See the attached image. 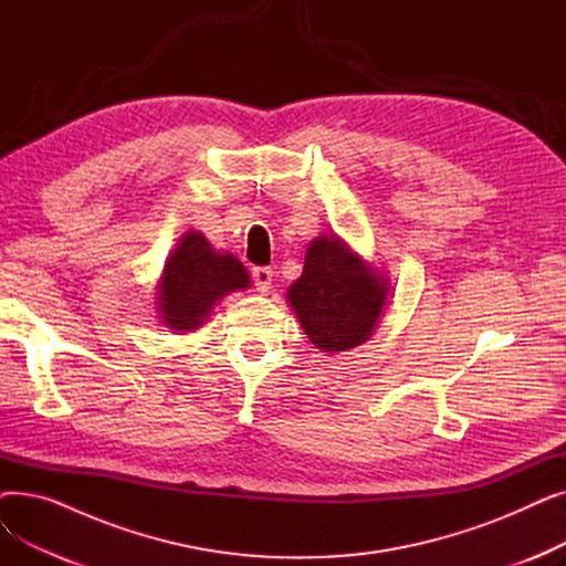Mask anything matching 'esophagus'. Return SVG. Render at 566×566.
<instances>
[{
    "mask_svg": "<svg viewBox=\"0 0 566 566\" xmlns=\"http://www.w3.org/2000/svg\"><path fill=\"white\" fill-rule=\"evenodd\" d=\"M252 280H254V286L256 291H268L271 289V282H273V271L268 265H256L252 268Z\"/></svg>",
    "mask_w": 566,
    "mask_h": 566,
    "instance_id": "esophagus-1",
    "label": "esophagus"
}]
</instances>
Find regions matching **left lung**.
Here are the masks:
<instances>
[{"label": "left lung", "mask_w": 566, "mask_h": 566, "mask_svg": "<svg viewBox=\"0 0 566 566\" xmlns=\"http://www.w3.org/2000/svg\"><path fill=\"white\" fill-rule=\"evenodd\" d=\"M286 298L312 344L323 353H335L369 339L388 286L339 238L318 235L307 248L303 275L291 284Z\"/></svg>", "instance_id": "1"}]
</instances>
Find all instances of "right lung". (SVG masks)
Masks as SVG:
<instances>
[{
  "instance_id": "1",
  "label": "right lung",
  "mask_w": 566,
  "mask_h": 566,
  "mask_svg": "<svg viewBox=\"0 0 566 566\" xmlns=\"http://www.w3.org/2000/svg\"><path fill=\"white\" fill-rule=\"evenodd\" d=\"M250 275L233 254L211 248L201 233L188 231L171 256L158 291V305L171 331H195L213 305L235 289H248Z\"/></svg>"
}]
</instances>
